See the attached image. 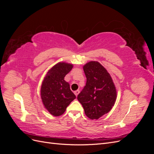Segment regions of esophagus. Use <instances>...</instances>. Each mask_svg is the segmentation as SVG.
<instances>
[{"label": "esophagus", "instance_id": "esophagus-1", "mask_svg": "<svg viewBox=\"0 0 154 154\" xmlns=\"http://www.w3.org/2000/svg\"><path fill=\"white\" fill-rule=\"evenodd\" d=\"M74 94H75V95H76V96H77L78 95V94H79V93H80V91H79V90L75 91H74Z\"/></svg>", "mask_w": 154, "mask_h": 154}]
</instances>
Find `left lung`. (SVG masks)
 <instances>
[{"mask_svg": "<svg viewBox=\"0 0 154 154\" xmlns=\"http://www.w3.org/2000/svg\"><path fill=\"white\" fill-rule=\"evenodd\" d=\"M87 78L85 86L78 95L85 114L91 119H97L108 113L116 100V90L112 79L97 62H90L83 66Z\"/></svg>", "mask_w": 154, "mask_h": 154, "instance_id": "obj_1", "label": "left lung"}]
</instances>
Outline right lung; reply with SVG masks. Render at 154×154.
<instances>
[{
	"instance_id": "1",
	"label": "right lung",
	"mask_w": 154,
	"mask_h": 154,
	"mask_svg": "<svg viewBox=\"0 0 154 154\" xmlns=\"http://www.w3.org/2000/svg\"><path fill=\"white\" fill-rule=\"evenodd\" d=\"M72 65L60 62L51 68L45 77L41 87V97L45 109L54 116L64 113L67 106L76 98L64 80Z\"/></svg>"
}]
</instances>
